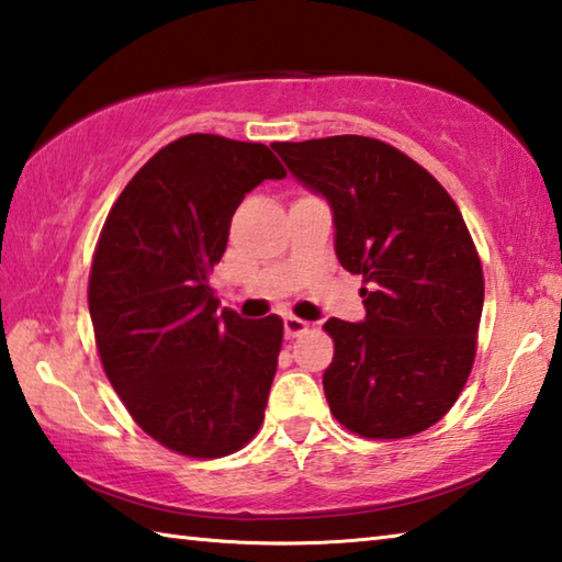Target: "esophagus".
Returning a JSON list of instances; mask_svg holds the SVG:
<instances>
[{"mask_svg": "<svg viewBox=\"0 0 562 562\" xmlns=\"http://www.w3.org/2000/svg\"><path fill=\"white\" fill-rule=\"evenodd\" d=\"M307 329H310V324L300 319V316H284V334L292 336V339L294 336H302Z\"/></svg>", "mask_w": 562, "mask_h": 562, "instance_id": "34e87169", "label": "esophagus"}]
</instances>
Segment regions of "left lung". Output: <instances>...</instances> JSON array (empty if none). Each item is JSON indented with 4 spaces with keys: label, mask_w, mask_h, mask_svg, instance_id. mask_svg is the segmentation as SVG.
Returning a JSON list of instances; mask_svg holds the SVG:
<instances>
[{
    "label": "left lung",
    "mask_w": 562,
    "mask_h": 562,
    "mask_svg": "<svg viewBox=\"0 0 562 562\" xmlns=\"http://www.w3.org/2000/svg\"><path fill=\"white\" fill-rule=\"evenodd\" d=\"M302 187L326 199L341 268L363 274V322L329 319L324 393L346 430L397 440L442 420L472 371L484 278L440 181L381 139L274 142Z\"/></svg>",
    "instance_id": "left-lung-1"
}]
</instances>
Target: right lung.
Segmentation results:
<instances>
[{"instance_id":"add662e5","label":"right lung","mask_w":562,"mask_h":562,"mask_svg":"<svg viewBox=\"0 0 562 562\" xmlns=\"http://www.w3.org/2000/svg\"><path fill=\"white\" fill-rule=\"evenodd\" d=\"M260 142L187 135L120 193L88 284L100 361L149 437L187 457H226L260 430L282 319L221 307L209 274L231 218L265 179H284Z\"/></svg>"}]
</instances>
